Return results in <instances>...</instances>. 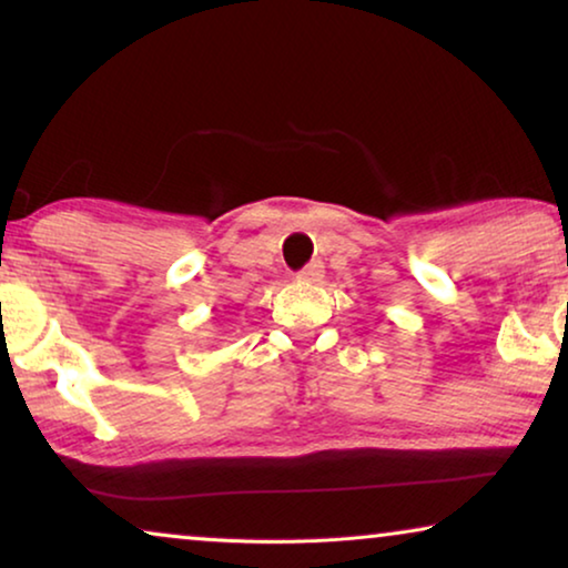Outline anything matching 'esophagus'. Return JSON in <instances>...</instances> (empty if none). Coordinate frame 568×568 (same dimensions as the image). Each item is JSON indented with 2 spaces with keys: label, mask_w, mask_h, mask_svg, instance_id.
<instances>
[{
  "label": "esophagus",
  "mask_w": 568,
  "mask_h": 568,
  "mask_svg": "<svg viewBox=\"0 0 568 568\" xmlns=\"http://www.w3.org/2000/svg\"><path fill=\"white\" fill-rule=\"evenodd\" d=\"M323 263L321 261H313V263H307L305 268L300 271V278L302 282H310V284H317V282H323Z\"/></svg>",
  "instance_id": "esophagus-1"
}]
</instances>
